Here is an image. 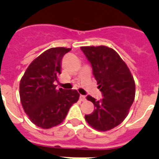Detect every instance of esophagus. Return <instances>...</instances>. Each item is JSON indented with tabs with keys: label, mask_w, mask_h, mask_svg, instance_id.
I'll return each instance as SVG.
<instances>
[{
	"label": "esophagus",
	"mask_w": 159,
	"mask_h": 159,
	"mask_svg": "<svg viewBox=\"0 0 159 159\" xmlns=\"http://www.w3.org/2000/svg\"><path fill=\"white\" fill-rule=\"evenodd\" d=\"M80 100H81V101L86 100V96H85V95H80Z\"/></svg>",
	"instance_id": "obj_1"
}]
</instances>
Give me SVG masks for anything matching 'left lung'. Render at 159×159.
<instances>
[{"label":"left lung","mask_w":159,"mask_h":159,"mask_svg":"<svg viewBox=\"0 0 159 159\" xmlns=\"http://www.w3.org/2000/svg\"><path fill=\"white\" fill-rule=\"evenodd\" d=\"M91 63L93 75L102 99L96 100L91 95L95 110L85 116L90 126L99 131L117 127L127 117L135 96V83L126 63L114 49L107 46L80 48Z\"/></svg>","instance_id":"left-lung-1"}]
</instances>
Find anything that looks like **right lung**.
<instances>
[{
  "instance_id": "right-lung-1",
  "label": "right lung",
  "mask_w": 159,
  "mask_h": 159,
  "mask_svg": "<svg viewBox=\"0 0 159 159\" xmlns=\"http://www.w3.org/2000/svg\"><path fill=\"white\" fill-rule=\"evenodd\" d=\"M71 48H52L36 57L28 67L20 82V98L32 123L43 129L64 121L70 107L78 101L76 90L57 89L61 61Z\"/></svg>"
}]
</instances>
